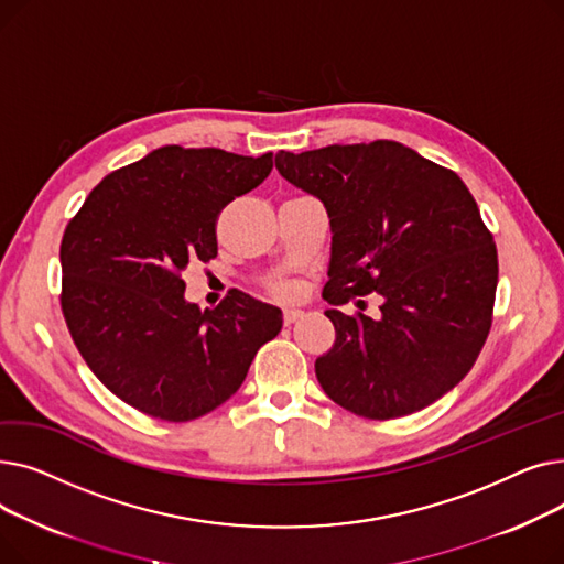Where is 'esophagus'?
<instances>
[{"label": "esophagus", "instance_id": "obj_1", "mask_svg": "<svg viewBox=\"0 0 564 564\" xmlns=\"http://www.w3.org/2000/svg\"><path fill=\"white\" fill-rule=\"evenodd\" d=\"M302 315H304V313H302L300 308H285V311H283V324H288V327H290V324L297 322Z\"/></svg>", "mask_w": 564, "mask_h": 564}]
</instances>
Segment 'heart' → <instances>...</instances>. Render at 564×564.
I'll list each match as a JSON object with an SVG mask.
<instances>
[{
    "instance_id": "b5f03b06",
    "label": "heart",
    "mask_w": 564,
    "mask_h": 564,
    "mask_svg": "<svg viewBox=\"0 0 564 564\" xmlns=\"http://www.w3.org/2000/svg\"><path fill=\"white\" fill-rule=\"evenodd\" d=\"M279 292H281V294H290V288H281Z\"/></svg>"
}]
</instances>
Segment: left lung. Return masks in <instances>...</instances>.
Wrapping results in <instances>:
<instances>
[{"label":"left lung","instance_id":"left-lung-1","mask_svg":"<svg viewBox=\"0 0 564 564\" xmlns=\"http://www.w3.org/2000/svg\"><path fill=\"white\" fill-rule=\"evenodd\" d=\"M279 173L332 219L322 297L379 292L381 317L327 311L336 343L315 361L319 387L370 421L421 411L466 377L489 336L498 253L462 177L398 141L276 155Z\"/></svg>","mask_w":564,"mask_h":564}]
</instances>
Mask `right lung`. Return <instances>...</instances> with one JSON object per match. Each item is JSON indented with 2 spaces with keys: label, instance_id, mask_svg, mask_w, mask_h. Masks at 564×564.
Masks as SVG:
<instances>
[{
  "label": "right lung",
  "instance_id": "1",
  "mask_svg": "<svg viewBox=\"0 0 564 564\" xmlns=\"http://www.w3.org/2000/svg\"><path fill=\"white\" fill-rule=\"evenodd\" d=\"M272 153L162 145L116 169L64 230L62 311L82 359L126 404L187 423L224 404L281 311L230 290L217 308L185 302L189 262L217 256L224 207L256 189Z\"/></svg>",
  "mask_w": 564,
  "mask_h": 564
}]
</instances>
